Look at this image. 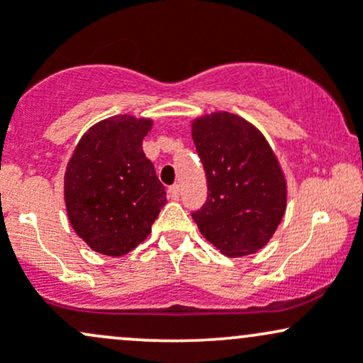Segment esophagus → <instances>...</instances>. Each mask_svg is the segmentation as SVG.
<instances>
[{
  "mask_svg": "<svg viewBox=\"0 0 363 363\" xmlns=\"http://www.w3.org/2000/svg\"><path fill=\"white\" fill-rule=\"evenodd\" d=\"M167 194H169V197L173 199V201H178V199H180V185H171L169 189H167Z\"/></svg>",
  "mask_w": 363,
  "mask_h": 363,
  "instance_id": "34e87169",
  "label": "esophagus"
}]
</instances>
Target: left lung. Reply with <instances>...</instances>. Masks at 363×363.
Segmentation results:
<instances>
[{
    "label": "left lung",
    "mask_w": 363,
    "mask_h": 363,
    "mask_svg": "<svg viewBox=\"0 0 363 363\" xmlns=\"http://www.w3.org/2000/svg\"><path fill=\"white\" fill-rule=\"evenodd\" d=\"M208 199L192 213L202 235L223 255L259 251L286 213L287 185L274 150L251 123L213 112L192 123Z\"/></svg>",
    "instance_id": "8db88e82"
}]
</instances>
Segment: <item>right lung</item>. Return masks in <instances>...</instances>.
<instances>
[{
	"label": "right lung",
	"mask_w": 363,
	"mask_h": 363,
	"mask_svg": "<svg viewBox=\"0 0 363 363\" xmlns=\"http://www.w3.org/2000/svg\"><path fill=\"white\" fill-rule=\"evenodd\" d=\"M150 119L114 116L77 143L64 180L65 208L77 235L105 256L126 255L147 239L166 204L164 185L142 142Z\"/></svg>",
	"instance_id": "1"
}]
</instances>
